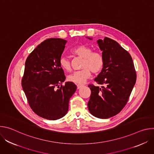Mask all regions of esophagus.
I'll return each instance as SVG.
<instances>
[{"label": "esophagus", "instance_id": "34e87169", "mask_svg": "<svg viewBox=\"0 0 154 154\" xmlns=\"http://www.w3.org/2000/svg\"><path fill=\"white\" fill-rule=\"evenodd\" d=\"M77 88H78V89H79V88H80L81 87H82V86H83V85H81V84H78V85H77Z\"/></svg>", "mask_w": 154, "mask_h": 154}]
</instances>
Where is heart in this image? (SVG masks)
I'll use <instances>...</instances> for the list:
<instances>
[{"instance_id": "1", "label": "heart", "mask_w": 154, "mask_h": 154, "mask_svg": "<svg viewBox=\"0 0 154 154\" xmlns=\"http://www.w3.org/2000/svg\"><path fill=\"white\" fill-rule=\"evenodd\" d=\"M71 52L74 55L83 58V60L81 64L82 69L69 75L68 77L69 81L81 84L91 76V72L97 74L102 71L105 64V59L100 52L93 51L90 47L81 45L72 48ZM59 64L64 70L71 71V61L66 57H61Z\"/></svg>"}]
</instances>
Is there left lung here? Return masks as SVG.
Returning <instances> with one entry per match:
<instances>
[{"label": "left lung", "mask_w": 154, "mask_h": 154, "mask_svg": "<svg viewBox=\"0 0 154 154\" xmlns=\"http://www.w3.org/2000/svg\"><path fill=\"white\" fill-rule=\"evenodd\" d=\"M97 43L105 64L94 81L102 86L88 85L91 93L88 107L95 117L106 119L118 114L127 104L137 73L131 55L116 41L105 37Z\"/></svg>", "instance_id": "1"}]
</instances>
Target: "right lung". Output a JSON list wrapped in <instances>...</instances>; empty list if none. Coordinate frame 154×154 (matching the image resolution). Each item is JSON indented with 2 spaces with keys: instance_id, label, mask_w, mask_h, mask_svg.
Instances as JSON below:
<instances>
[{
  "instance_id": "right-lung-1",
  "label": "right lung",
  "mask_w": 154,
  "mask_h": 154,
  "mask_svg": "<svg viewBox=\"0 0 154 154\" xmlns=\"http://www.w3.org/2000/svg\"><path fill=\"white\" fill-rule=\"evenodd\" d=\"M66 42L61 38L44 41L26 61L21 81L23 89L35 113L49 120L65 116L69 99L77 89L71 82L62 85L66 77L59 60Z\"/></svg>"
}]
</instances>
